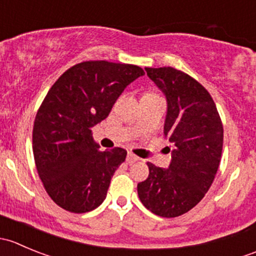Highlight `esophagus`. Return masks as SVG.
<instances>
[{"label":"esophagus","mask_w":256,"mask_h":256,"mask_svg":"<svg viewBox=\"0 0 256 256\" xmlns=\"http://www.w3.org/2000/svg\"><path fill=\"white\" fill-rule=\"evenodd\" d=\"M138 161V157L135 156L134 154H128V156H126V162H128V164H134V162Z\"/></svg>","instance_id":"obj_1"}]
</instances>
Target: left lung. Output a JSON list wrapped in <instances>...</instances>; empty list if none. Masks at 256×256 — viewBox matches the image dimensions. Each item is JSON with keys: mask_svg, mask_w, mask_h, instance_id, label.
<instances>
[{"mask_svg": "<svg viewBox=\"0 0 256 256\" xmlns=\"http://www.w3.org/2000/svg\"><path fill=\"white\" fill-rule=\"evenodd\" d=\"M167 100L164 134L174 144L168 168L147 162L150 174L138 184L142 204L174 218L198 204L213 183L223 148V125L210 94L171 66L144 68Z\"/></svg>", "mask_w": 256, "mask_h": 256, "instance_id": "obj_1", "label": "left lung"}]
</instances>
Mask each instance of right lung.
I'll return each instance as SVG.
<instances>
[{
  "instance_id": "obj_1",
  "label": "right lung",
  "mask_w": 256,
  "mask_h": 256,
  "mask_svg": "<svg viewBox=\"0 0 256 256\" xmlns=\"http://www.w3.org/2000/svg\"><path fill=\"white\" fill-rule=\"evenodd\" d=\"M144 72L132 64H76L49 89L33 126V154L49 197L72 213H86L106 198L126 150L102 151L92 128L112 112L130 82Z\"/></svg>"
}]
</instances>
